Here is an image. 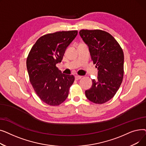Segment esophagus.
I'll return each mask as SVG.
<instances>
[{
	"label": "esophagus",
	"mask_w": 146,
	"mask_h": 146,
	"mask_svg": "<svg viewBox=\"0 0 146 146\" xmlns=\"http://www.w3.org/2000/svg\"><path fill=\"white\" fill-rule=\"evenodd\" d=\"M82 78V76H78V75L75 76V79H76V80L80 79Z\"/></svg>",
	"instance_id": "34e87169"
}]
</instances>
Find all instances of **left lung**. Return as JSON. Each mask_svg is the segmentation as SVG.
<instances>
[{"label": "left lung", "mask_w": 146, "mask_h": 146, "mask_svg": "<svg viewBox=\"0 0 146 146\" xmlns=\"http://www.w3.org/2000/svg\"><path fill=\"white\" fill-rule=\"evenodd\" d=\"M79 34L89 47L91 59L98 68L96 80L85 91L91 102L102 104L111 99L119 89L124 76V52L108 33L101 29H82Z\"/></svg>", "instance_id": "1"}]
</instances>
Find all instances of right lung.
Returning a JSON list of instances; mask_svg holds the SVG:
<instances>
[{
  "instance_id": "1",
  "label": "right lung",
  "mask_w": 146,
  "mask_h": 146,
  "mask_svg": "<svg viewBox=\"0 0 146 146\" xmlns=\"http://www.w3.org/2000/svg\"><path fill=\"white\" fill-rule=\"evenodd\" d=\"M78 31H59L42 35L31 49L27 59L29 81L37 96L51 106H58L67 99L74 81L73 75L61 73L56 66Z\"/></svg>"
}]
</instances>
